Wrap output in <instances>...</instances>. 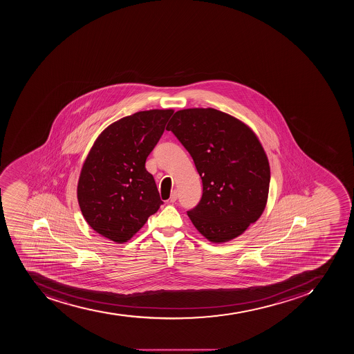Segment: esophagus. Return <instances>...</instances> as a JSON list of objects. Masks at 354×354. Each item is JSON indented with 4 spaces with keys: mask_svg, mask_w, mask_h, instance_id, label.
Here are the masks:
<instances>
[{
    "mask_svg": "<svg viewBox=\"0 0 354 354\" xmlns=\"http://www.w3.org/2000/svg\"><path fill=\"white\" fill-rule=\"evenodd\" d=\"M176 199H178V191L174 190L171 194V198H169V203H176Z\"/></svg>",
    "mask_w": 354,
    "mask_h": 354,
    "instance_id": "esophagus-1",
    "label": "esophagus"
}]
</instances>
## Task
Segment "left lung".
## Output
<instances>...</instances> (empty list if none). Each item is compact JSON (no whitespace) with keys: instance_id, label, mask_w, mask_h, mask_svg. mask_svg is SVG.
Here are the masks:
<instances>
[{"instance_id":"obj_1","label":"left lung","mask_w":354,"mask_h":354,"mask_svg":"<svg viewBox=\"0 0 354 354\" xmlns=\"http://www.w3.org/2000/svg\"><path fill=\"white\" fill-rule=\"evenodd\" d=\"M166 130L189 151L203 181V197L189 218L205 238L222 243L241 235L263 214L270 169L248 125L215 109L174 113Z\"/></svg>"}]
</instances>
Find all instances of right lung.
I'll use <instances>...</instances> for the list:
<instances>
[{"instance_id": "right-lung-1", "label": "right lung", "mask_w": 354, "mask_h": 354, "mask_svg": "<svg viewBox=\"0 0 354 354\" xmlns=\"http://www.w3.org/2000/svg\"><path fill=\"white\" fill-rule=\"evenodd\" d=\"M173 110L141 111L109 125L95 141L79 176V206L98 234L116 243L133 236L160 201L145 163Z\"/></svg>"}]
</instances>
